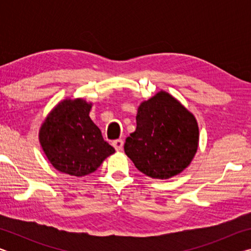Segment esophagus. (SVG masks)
Wrapping results in <instances>:
<instances>
[{"label":"esophagus","instance_id":"esophagus-1","mask_svg":"<svg viewBox=\"0 0 251 251\" xmlns=\"http://www.w3.org/2000/svg\"><path fill=\"white\" fill-rule=\"evenodd\" d=\"M113 146L117 151H121L123 150V146H124V141L123 139H116V141L113 142Z\"/></svg>","mask_w":251,"mask_h":251}]
</instances>
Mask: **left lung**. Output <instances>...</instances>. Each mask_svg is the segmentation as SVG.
Here are the masks:
<instances>
[{
    "instance_id": "8db88e82",
    "label": "left lung",
    "mask_w": 251,
    "mask_h": 251,
    "mask_svg": "<svg viewBox=\"0 0 251 251\" xmlns=\"http://www.w3.org/2000/svg\"><path fill=\"white\" fill-rule=\"evenodd\" d=\"M199 145L196 117L166 91L137 108L136 129L126 138L125 154L154 179H169L189 166Z\"/></svg>"
}]
</instances>
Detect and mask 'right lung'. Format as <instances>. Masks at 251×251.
<instances>
[{"mask_svg": "<svg viewBox=\"0 0 251 251\" xmlns=\"http://www.w3.org/2000/svg\"><path fill=\"white\" fill-rule=\"evenodd\" d=\"M92 106V101L80 97H66L58 101L42 122L39 141L56 171L84 177L94 173L115 152L91 120Z\"/></svg>", "mask_w": 251, "mask_h": 251, "instance_id": "add662e5", "label": "right lung"}]
</instances>
